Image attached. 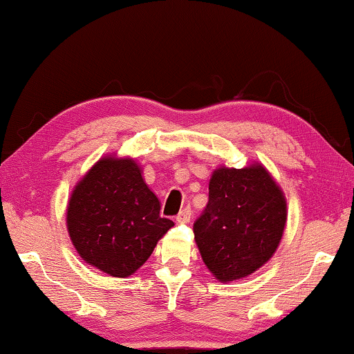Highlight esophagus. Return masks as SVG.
<instances>
[{
	"label": "esophagus",
	"mask_w": 354,
	"mask_h": 354,
	"mask_svg": "<svg viewBox=\"0 0 354 354\" xmlns=\"http://www.w3.org/2000/svg\"><path fill=\"white\" fill-rule=\"evenodd\" d=\"M192 214H193L192 207H185V209L180 212V214L177 215V223H182V225H183V223H188L189 218H192Z\"/></svg>",
	"instance_id": "esophagus-1"
}]
</instances>
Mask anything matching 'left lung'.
<instances>
[{"label": "left lung", "instance_id": "obj_1", "mask_svg": "<svg viewBox=\"0 0 354 354\" xmlns=\"http://www.w3.org/2000/svg\"><path fill=\"white\" fill-rule=\"evenodd\" d=\"M286 201L263 166L220 167L209 183V203L193 225L203 261L220 281L253 274L279 247Z\"/></svg>", "mask_w": 354, "mask_h": 354}]
</instances>
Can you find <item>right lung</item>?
Segmentation results:
<instances>
[{"label":"right lung","mask_w":354,"mask_h":354,"mask_svg":"<svg viewBox=\"0 0 354 354\" xmlns=\"http://www.w3.org/2000/svg\"><path fill=\"white\" fill-rule=\"evenodd\" d=\"M172 226L133 160H100L71 194V241L86 263L112 277L134 274Z\"/></svg>","instance_id":"obj_1"}]
</instances>
